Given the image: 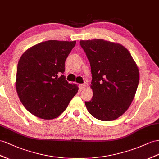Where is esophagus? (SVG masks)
I'll return each instance as SVG.
<instances>
[{
  "label": "esophagus",
  "instance_id": "34e87169",
  "mask_svg": "<svg viewBox=\"0 0 159 159\" xmlns=\"http://www.w3.org/2000/svg\"><path fill=\"white\" fill-rule=\"evenodd\" d=\"M85 87H86V84H79V89H80V90H83V89H84Z\"/></svg>",
  "mask_w": 159,
  "mask_h": 159
}]
</instances>
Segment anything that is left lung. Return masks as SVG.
I'll return each instance as SVG.
<instances>
[{
	"mask_svg": "<svg viewBox=\"0 0 159 159\" xmlns=\"http://www.w3.org/2000/svg\"><path fill=\"white\" fill-rule=\"evenodd\" d=\"M90 62L93 97L85 101L96 119L118 118L131 105L139 83V70L129 51L121 44L101 39L80 41Z\"/></svg>",
	"mask_w": 159,
	"mask_h": 159,
	"instance_id": "1",
	"label": "left lung"
}]
</instances>
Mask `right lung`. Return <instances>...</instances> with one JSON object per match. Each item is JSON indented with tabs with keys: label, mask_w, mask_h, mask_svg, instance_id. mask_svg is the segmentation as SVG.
I'll return each mask as SVG.
<instances>
[{
	"label": "right lung",
	"mask_w": 159,
	"mask_h": 159,
	"mask_svg": "<svg viewBox=\"0 0 159 159\" xmlns=\"http://www.w3.org/2000/svg\"><path fill=\"white\" fill-rule=\"evenodd\" d=\"M76 41L49 40L23 53L17 65L16 89L31 114L44 120L59 116L77 92L76 84L63 75L65 61Z\"/></svg>",
	"instance_id": "add662e5"
}]
</instances>
